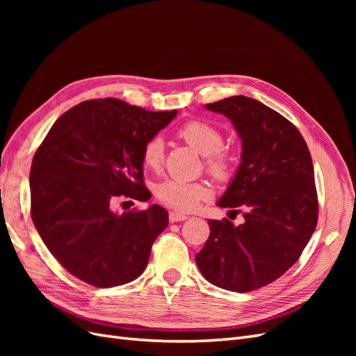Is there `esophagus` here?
I'll use <instances>...</instances> for the list:
<instances>
[{
	"label": "esophagus",
	"mask_w": 356,
	"mask_h": 356,
	"mask_svg": "<svg viewBox=\"0 0 356 356\" xmlns=\"http://www.w3.org/2000/svg\"><path fill=\"white\" fill-rule=\"evenodd\" d=\"M184 220H187V215L175 212V211L169 212V221L170 222H178V221H184Z\"/></svg>",
	"instance_id": "obj_1"
}]
</instances>
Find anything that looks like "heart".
<instances>
[{"label":"heart","instance_id":"heart-1","mask_svg":"<svg viewBox=\"0 0 356 356\" xmlns=\"http://www.w3.org/2000/svg\"><path fill=\"white\" fill-rule=\"evenodd\" d=\"M178 135L204 156V165L215 178H227L232 161L227 152L221 147L222 134L218 127L203 120H188L179 126ZM163 138L159 135L149 138L143 147L144 165L152 170H159L163 165ZM208 195L209 188L207 184L181 178H166L156 187L157 199L166 207L181 212L195 209L197 203L208 197Z\"/></svg>","mask_w":356,"mask_h":356}]
</instances>
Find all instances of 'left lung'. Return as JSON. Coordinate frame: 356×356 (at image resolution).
Returning <instances> with one entry per match:
<instances>
[{
	"mask_svg": "<svg viewBox=\"0 0 356 356\" xmlns=\"http://www.w3.org/2000/svg\"><path fill=\"white\" fill-rule=\"evenodd\" d=\"M204 106L227 117L242 141L241 165L217 204L241 209L245 221L209 220L196 264L211 284L248 293L281 277L314 234V163L297 127L260 101L241 95Z\"/></svg>",
	"mask_w": 356,
	"mask_h": 356,
	"instance_id": "1",
	"label": "left lung"
}]
</instances>
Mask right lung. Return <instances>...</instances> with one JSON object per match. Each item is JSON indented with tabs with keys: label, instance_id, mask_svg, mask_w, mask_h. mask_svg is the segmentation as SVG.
Masks as SVG:
<instances>
[{
	"label": "right lung",
	"instance_id": "obj_1",
	"mask_svg": "<svg viewBox=\"0 0 356 356\" xmlns=\"http://www.w3.org/2000/svg\"><path fill=\"white\" fill-rule=\"evenodd\" d=\"M177 115L124 101H86L62 114L32 159L31 217L42 242L67 270L98 288L132 282L148 264L168 211L118 215V196L145 202L143 147Z\"/></svg>",
	"mask_w": 356,
	"mask_h": 356
}]
</instances>
